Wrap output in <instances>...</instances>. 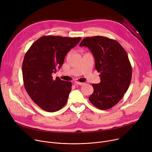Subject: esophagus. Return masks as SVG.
I'll return each instance as SVG.
<instances>
[{"mask_svg": "<svg viewBox=\"0 0 152 152\" xmlns=\"http://www.w3.org/2000/svg\"><path fill=\"white\" fill-rule=\"evenodd\" d=\"M75 84L77 85H79V86H82L84 83H82V82H75Z\"/></svg>", "mask_w": 152, "mask_h": 152, "instance_id": "obj_1", "label": "esophagus"}]
</instances>
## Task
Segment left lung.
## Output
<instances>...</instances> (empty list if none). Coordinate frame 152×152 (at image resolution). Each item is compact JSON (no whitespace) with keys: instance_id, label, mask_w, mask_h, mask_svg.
<instances>
[{"instance_id":"1","label":"left lung","mask_w":152,"mask_h":152,"mask_svg":"<svg viewBox=\"0 0 152 152\" xmlns=\"http://www.w3.org/2000/svg\"><path fill=\"white\" fill-rule=\"evenodd\" d=\"M80 47H87L95 60V68L101 82L92 84L94 91L89 97L91 103L101 110L116 105L130 86L132 68L128 55L116 40L104 36L87 37Z\"/></svg>"}]
</instances>
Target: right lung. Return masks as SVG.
<instances>
[{"instance_id":"right-lung-1","label":"right lung","mask_w":152,"mask_h":152,"mask_svg":"<svg viewBox=\"0 0 152 152\" xmlns=\"http://www.w3.org/2000/svg\"><path fill=\"white\" fill-rule=\"evenodd\" d=\"M81 38L44 36L38 39L25 53L22 75L25 90L33 102L46 112H54L66 103L72 90L71 82L52 73L62 66L67 53Z\"/></svg>"}]
</instances>
